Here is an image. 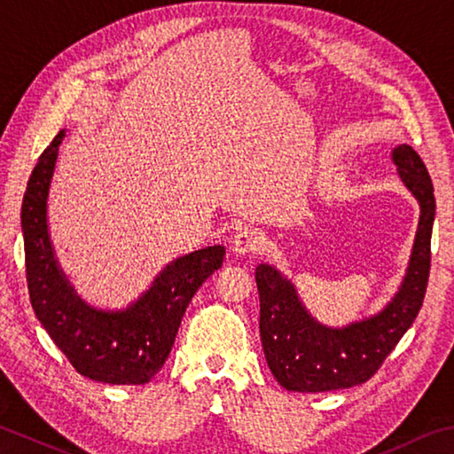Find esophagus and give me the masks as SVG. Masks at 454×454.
I'll return each instance as SVG.
<instances>
[{
  "mask_svg": "<svg viewBox=\"0 0 454 454\" xmlns=\"http://www.w3.org/2000/svg\"><path fill=\"white\" fill-rule=\"evenodd\" d=\"M263 246V234L255 228H242L240 232H236L232 238V250L236 254H255L260 252Z\"/></svg>",
  "mask_w": 454,
  "mask_h": 454,
  "instance_id": "34e87169",
  "label": "esophagus"
}]
</instances>
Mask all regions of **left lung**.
Returning <instances> with one entry per match:
<instances>
[{
  "label": "left lung",
  "instance_id": "left-lung-1",
  "mask_svg": "<svg viewBox=\"0 0 454 454\" xmlns=\"http://www.w3.org/2000/svg\"><path fill=\"white\" fill-rule=\"evenodd\" d=\"M403 183L421 204L413 254L401 290L381 313L343 329L319 325L303 309L294 286L262 263L255 268L260 294V337L268 367L290 391L321 393L369 381L413 325L423 306L434 220V188L413 146L393 151Z\"/></svg>",
  "mask_w": 454,
  "mask_h": 454
}]
</instances>
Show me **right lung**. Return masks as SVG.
Returning <instances> with one entry per match:
<instances>
[{
	"label": "right lung",
	"instance_id": "right-lung-1",
	"mask_svg": "<svg viewBox=\"0 0 454 454\" xmlns=\"http://www.w3.org/2000/svg\"><path fill=\"white\" fill-rule=\"evenodd\" d=\"M63 137L61 130L41 153L23 194L21 230L31 308L81 375L111 385H143L164 365L188 303L222 266L226 250L210 246L168 263L151 290L125 311L89 308L57 266L47 232V192Z\"/></svg>",
	"mask_w": 454,
	"mask_h": 454
}]
</instances>
